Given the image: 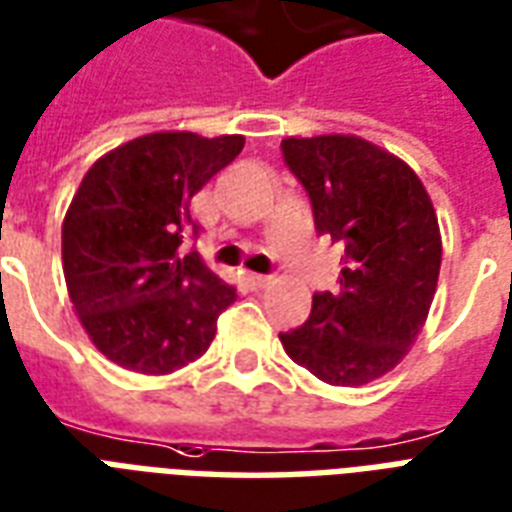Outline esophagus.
I'll use <instances>...</instances> for the list:
<instances>
[{
    "label": "esophagus",
    "instance_id": "1",
    "mask_svg": "<svg viewBox=\"0 0 512 512\" xmlns=\"http://www.w3.org/2000/svg\"><path fill=\"white\" fill-rule=\"evenodd\" d=\"M245 283L251 288H267L272 283V278H267V275H256V272H248L245 275Z\"/></svg>",
    "mask_w": 512,
    "mask_h": 512
}]
</instances>
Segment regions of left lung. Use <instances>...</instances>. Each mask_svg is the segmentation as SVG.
Segmentation results:
<instances>
[{
  "instance_id": "1",
  "label": "left lung",
  "mask_w": 512,
  "mask_h": 512,
  "mask_svg": "<svg viewBox=\"0 0 512 512\" xmlns=\"http://www.w3.org/2000/svg\"><path fill=\"white\" fill-rule=\"evenodd\" d=\"M280 148L318 234L345 251L340 286L313 294L310 318L280 343L329 386H364L394 370L424 329L443 261L437 213L410 164L364 137H286Z\"/></svg>"
}]
</instances>
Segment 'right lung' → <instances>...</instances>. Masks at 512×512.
Here are the masks:
<instances>
[{"mask_svg":"<svg viewBox=\"0 0 512 512\" xmlns=\"http://www.w3.org/2000/svg\"><path fill=\"white\" fill-rule=\"evenodd\" d=\"M245 137L153 132L96 159L61 224L64 280L96 351L140 375H169L210 348L237 299L197 251L191 199Z\"/></svg>","mask_w":512,"mask_h":512,"instance_id":"obj_1","label":"right lung"}]
</instances>
